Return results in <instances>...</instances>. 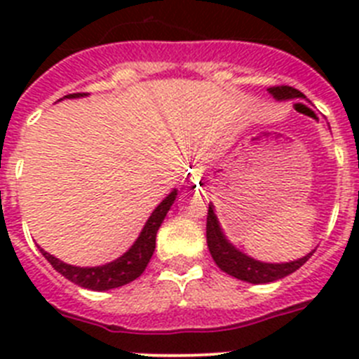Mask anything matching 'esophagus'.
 I'll return each mask as SVG.
<instances>
[{"label": "esophagus", "instance_id": "esophagus-1", "mask_svg": "<svg viewBox=\"0 0 359 359\" xmlns=\"http://www.w3.org/2000/svg\"><path fill=\"white\" fill-rule=\"evenodd\" d=\"M182 185L187 187L189 190H201L203 182H201V169H189L183 174Z\"/></svg>", "mask_w": 359, "mask_h": 359}]
</instances>
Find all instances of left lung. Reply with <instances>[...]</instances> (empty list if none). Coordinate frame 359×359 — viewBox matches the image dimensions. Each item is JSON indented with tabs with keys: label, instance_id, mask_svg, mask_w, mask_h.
<instances>
[{
	"label": "left lung",
	"instance_id": "left-lung-1",
	"mask_svg": "<svg viewBox=\"0 0 359 359\" xmlns=\"http://www.w3.org/2000/svg\"><path fill=\"white\" fill-rule=\"evenodd\" d=\"M268 91L275 100L306 98L300 91L291 88V86H275V88H269ZM207 244L208 250H210L212 259H214L215 264L219 266V269H223L224 273L239 278V280L250 282V284H269V282L280 280V278L287 277V275H291L293 271H297L300 266L306 264L307 259L315 253V250H313V252H309L307 255L290 262L257 261L253 257L246 255L244 252L237 250L236 246L226 239L223 228L219 224L217 215H215L214 203L208 205Z\"/></svg>",
	"mask_w": 359,
	"mask_h": 359
}]
</instances>
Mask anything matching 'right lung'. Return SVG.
Returning <instances> with one entry per match:
<instances>
[{"mask_svg":"<svg viewBox=\"0 0 359 359\" xmlns=\"http://www.w3.org/2000/svg\"><path fill=\"white\" fill-rule=\"evenodd\" d=\"M86 95L88 93H73L66 95L65 98H81L86 97ZM176 196L177 189H172V192L149 215L147 223L144 224L140 236L133 243L131 248L123 253V255H120L118 259H115V261L107 262V264L81 268V266L66 264V262L59 261L57 257L50 255L48 252H44L41 246H37V248L43 253L44 259L53 266L55 271H59L62 277L68 278L73 284H77V286L91 291H107L126 286V284H129V282L140 277L145 271V268H147L152 253H154V248H156V233L160 230L161 223H163L167 212L170 210L172 203L176 201Z\"/></svg>","mask_w":359,"mask_h":359,"instance_id":"right-lung-1","label":"right lung"}]
</instances>
